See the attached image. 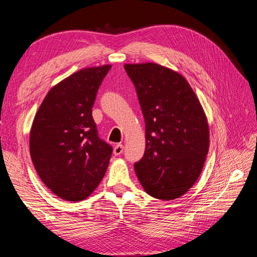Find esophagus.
<instances>
[{"label":"esophagus","mask_w":257,"mask_h":257,"mask_svg":"<svg viewBox=\"0 0 257 257\" xmlns=\"http://www.w3.org/2000/svg\"><path fill=\"white\" fill-rule=\"evenodd\" d=\"M123 150H124V147L122 145H116L113 148V154L114 155H120V154L123 153Z\"/></svg>","instance_id":"34e87169"}]
</instances>
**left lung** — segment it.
Masks as SVG:
<instances>
[{
  "label": "left lung",
  "instance_id": "obj_1",
  "mask_svg": "<svg viewBox=\"0 0 257 257\" xmlns=\"http://www.w3.org/2000/svg\"><path fill=\"white\" fill-rule=\"evenodd\" d=\"M146 124L144 157L136 175L152 197H180L197 180L209 149V127L183 77L155 63L125 64Z\"/></svg>",
  "mask_w": 257,
  "mask_h": 257
}]
</instances>
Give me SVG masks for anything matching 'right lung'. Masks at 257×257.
Here are the masks:
<instances>
[{"mask_svg": "<svg viewBox=\"0 0 257 257\" xmlns=\"http://www.w3.org/2000/svg\"><path fill=\"white\" fill-rule=\"evenodd\" d=\"M110 68L81 69L61 81L48 92L34 118L31 158L42 181L60 198L88 197L109 164L112 147L98 137L92 107Z\"/></svg>", "mask_w": 257, "mask_h": 257, "instance_id": "obj_1", "label": "right lung"}]
</instances>
